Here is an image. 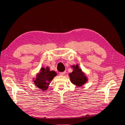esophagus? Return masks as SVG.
<instances>
[{
    "mask_svg": "<svg viewBox=\"0 0 125 125\" xmlns=\"http://www.w3.org/2000/svg\"><path fill=\"white\" fill-rule=\"evenodd\" d=\"M66 73V72L64 71V72H62V73H59V74L60 75H65V74Z\"/></svg>",
    "mask_w": 125,
    "mask_h": 125,
    "instance_id": "esophagus-1",
    "label": "esophagus"
}]
</instances>
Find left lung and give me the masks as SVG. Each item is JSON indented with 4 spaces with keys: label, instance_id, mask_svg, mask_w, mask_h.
<instances>
[{
    "label": "left lung",
    "instance_id": "8db88e82",
    "mask_svg": "<svg viewBox=\"0 0 125 125\" xmlns=\"http://www.w3.org/2000/svg\"><path fill=\"white\" fill-rule=\"evenodd\" d=\"M72 67L73 71L69 74L70 81L71 83L77 86H81L88 81V78L81 69L79 68L78 65L72 66Z\"/></svg>",
    "mask_w": 125,
    "mask_h": 125
}]
</instances>
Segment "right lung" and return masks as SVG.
<instances>
[{"label": "right lung", "instance_id": "obj_1", "mask_svg": "<svg viewBox=\"0 0 125 125\" xmlns=\"http://www.w3.org/2000/svg\"><path fill=\"white\" fill-rule=\"evenodd\" d=\"M56 75V72L50 71L48 67L46 68L43 67L41 69L40 73L36 75L35 80L34 82L37 88L42 90L46 91L48 89L51 81Z\"/></svg>", "mask_w": 125, "mask_h": 125}]
</instances>
